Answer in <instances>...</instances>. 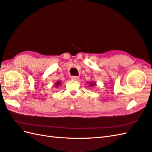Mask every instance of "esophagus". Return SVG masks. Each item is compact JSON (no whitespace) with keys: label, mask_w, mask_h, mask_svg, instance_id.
I'll list each match as a JSON object with an SVG mask.
<instances>
[{"label":"esophagus","mask_w":152,"mask_h":152,"mask_svg":"<svg viewBox=\"0 0 152 152\" xmlns=\"http://www.w3.org/2000/svg\"><path fill=\"white\" fill-rule=\"evenodd\" d=\"M71 79L73 80H78L79 77L78 76H72V77H71Z\"/></svg>","instance_id":"esophagus-1"}]
</instances>
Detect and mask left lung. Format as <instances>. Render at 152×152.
I'll return each mask as SVG.
<instances>
[{"mask_svg": "<svg viewBox=\"0 0 152 152\" xmlns=\"http://www.w3.org/2000/svg\"><path fill=\"white\" fill-rule=\"evenodd\" d=\"M88 83H89V86H90V87H93V86H96V83L95 82H88Z\"/></svg>", "mask_w": 152, "mask_h": 152, "instance_id": "1", "label": "left lung"}]
</instances>
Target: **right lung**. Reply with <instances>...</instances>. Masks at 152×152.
I'll return each mask as SVG.
<instances>
[{
    "label": "right lung",
    "instance_id": "1",
    "mask_svg": "<svg viewBox=\"0 0 152 152\" xmlns=\"http://www.w3.org/2000/svg\"><path fill=\"white\" fill-rule=\"evenodd\" d=\"M61 81H59V80H58V81H57L56 83H55L54 86H55V87H56V88H58V87H59V85H61Z\"/></svg>",
    "mask_w": 152,
    "mask_h": 152
}]
</instances>
